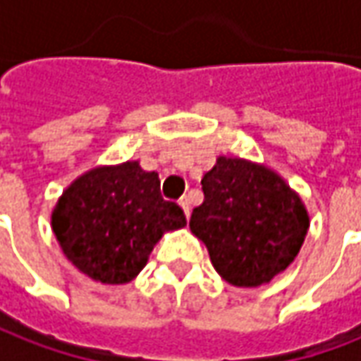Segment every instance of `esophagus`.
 <instances>
[{
    "label": "esophagus",
    "mask_w": 361,
    "mask_h": 361,
    "mask_svg": "<svg viewBox=\"0 0 361 361\" xmlns=\"http://www.w3.org/2000/svg\"><path fill=\"white\" fill-rule=\"evenodd\" d=\"M180 205H181V209H183V213H185V217H190L191 207H190V197H188V195H185V197H181Z\"/></svg>",
    "instance_id": "1"
}]
</instances>
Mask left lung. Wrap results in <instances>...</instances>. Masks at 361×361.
<instances>
[{
    "instance_id": "1",
    "label": "left lung",
    "mask_w": 361,
    "mask_h": 361,
    "mask_svg": "<svg viewBox=\"0 0 361 361\" xmlns=\"http://www.w3.org/2000/svg\"><path fill=\"white\" fill-rule=\"evenodd\" d=\"M191 233L205 243L215 271L235 286H259L293 263L308 231L300 197L274 171L217 158L203 180Z\"/></svg>"
}]
</instances>
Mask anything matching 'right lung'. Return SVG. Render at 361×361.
Listing matches in <instances>:
<instances>
[{
    "label": "right lung",
    "instance_id": "obj_1",
    "mask_svg": "<svg viewBox=\"0 0 361 361\" xmlns=\"http://www.w3.org/2000/svg\"><path fill=\"white\" fill-rule=\"evenodd\" d=\"M183 225L180 205L161 197L158 173L138 161L87 171L53 213V231L68 261L104 284L132 281L161 233Z\"/></svg>",
    "mask_w": 361,
    "mask_h": 361
}]
</instances>
